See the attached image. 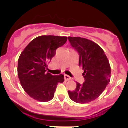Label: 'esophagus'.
I'll list each match as a JSON object with an SVG mask.
<instances>
[{"instance_id": "obj_1", "label": "esophagus", "mask_w": 128, "mask_h": 128, "mask_svg": "<svg viewBox=\"0 0 128 128\" xmlns=\"http://www.w3.org/2000/svg\"><path fill=\"white\" fill-rule=\"evenodd\" d=\"M64 80H67V81H68V80H70L71 79V77H70V76L67 75V74H64Z\"/></svg>"}]
</instances>
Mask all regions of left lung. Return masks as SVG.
<instances>
[{
  "instance_id": "left-lung-1",
  "label": "left lung",
  "mask_w": 128,
  "mask_h": 128,
  "mask_svg": "<svg viewBox=\"0 0 128 128\" xmlns=\"http://www.w3.org/2000/svg\"><path fill=\"white\" fill-rule=\"evenodd\" d=\"M71 46L79 55V66L84 70L85 82H76L74 90H68L77 103H87L100 96L110 82L111 69L103 49L96 42L80 37H68Z\"/></svg>"
}]
</instances>
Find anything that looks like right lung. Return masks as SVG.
<instances>
[{
    "instance_id": "1",
    "label": "right lung",
    "mask_w": 128,
    "mask_h": 128,
    "mask_svg": "<svg viewBox=\"0 0 128 128\" xmlns=\"http://www.w3.org/2000/svg\"><path fill=\"white\" fill-rule=\"evenodd\" d=\"M67 37L41 36L31 41L20 56L18 76L30 97L41 102L52 100L58 83L64 81V75L46 72L47 64L55 56L56 50L64 45Z\"/></svg>"
}]
</instances>
